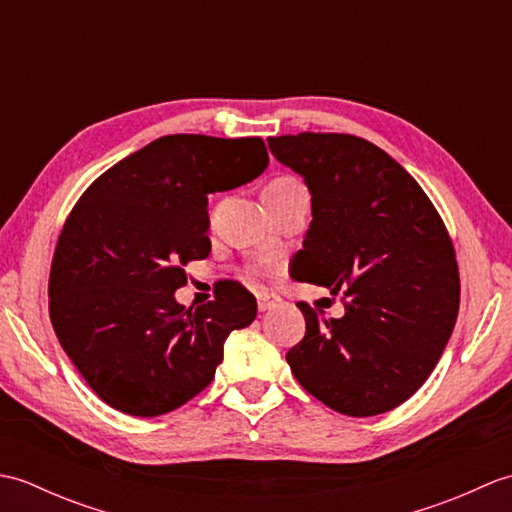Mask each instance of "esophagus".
I'll return each mask as SVG.
<instances>
[{
    "label": "esophagus",
    "mask_w": 512,
    "mask_h": 512,
    "mask_svg": "<svg viewBox=\"0 0 512 512\" xmlns=\"http://www.w3.org/2000/svg\"><path fill=\"white\" fill-rule=\"evenodd\" d=\"M279 303H281V299L277 295H270V292H259V295H257V308H259V312L275 310Z\"/></svg>",
    "instance_id": "esophagus-1"
}]
</instances>
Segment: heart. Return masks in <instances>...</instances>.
I'll return each instance as SVG.
<instances>
[{
  "label": "heart",
  "mask_w": 512,
  "mask_h": 512,
  "mask_svg": "<svg viewBox=\"0 0 512 512\" xmlns=\"http://www.w3.org/2000/svg\"><path fill=\"white\" fill-rule=\"evenodd\" d=\"M299 191H306V189H303V184L297 178L284 176V178H275L273 182L268 184L266 191H264V198H266V204H270V202L284 200V198H288V195L299 193Z\"/></svg>",
  "instance_id": "1"
}]
</instances>
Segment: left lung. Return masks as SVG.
Returning <instances> with one entry per match:
<instances>
[{
    "instance_id": "obj_1",
    "label": "left lung",
    "mask_w": 512,
    "mask_h": 512,
    "mask_svg": "<svg viewBox=\"0 0 512 512\" xmlns=\"http://www.w3.org/2000/svg\"><path fill=\"white\" fill-rule=\"evenodd\" d=\"M312 195L292 277L343 290L345 314L319 321L286 354L299 385L345 416H378L416 394L460 308L451 237L420 184L383 149L350 134L268 138Z\"/></svg>"
}]
</instances>
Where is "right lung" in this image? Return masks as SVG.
Returning <instances> with one entry per match:
<instances>
[{
	"label": "right lung",
	"instance_id": "add662e5",
	"mask_svg": "<svg viewBox=\"0 0 512 512\" xmlns=\"http://www.w3.org/2000/svg\"><path fill=\"white\" fill-rule=\"evenodd\" d=\"M268 167L262 138L162 136L96 178L63 224L50 268V321L94 394L138 418L178 409L211 383L224 341L255 321L228 286L184 308V266L211 253L209 198Z\"/></svg>",
	"mask_w": 512,
	"mask_h": 512
}]
</instances>
